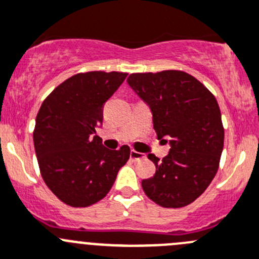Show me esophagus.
Wrapping results in <instances>:
<instances>
[{
    "label": "esophagus",
    "instance_id": "esophagus-1",
    "mask_svg": "<svg viewBox=\"0 0 259 259\" xmlns=\"http://www.w3.org/2000/svg\"><path fill=\"white\" fill-rule=\"evenodd\" d=\"M130 158H132L133 160H140V159H144L145 155L143 154V153H139L137 152V150L132 149L130 150Z\"/></svg>",
    "mask_w": 259,
    "mask_h": 259
}]
</instances>
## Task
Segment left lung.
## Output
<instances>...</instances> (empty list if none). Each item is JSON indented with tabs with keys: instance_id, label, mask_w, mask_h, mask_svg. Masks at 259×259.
<instances>
[{
	"instance_id": "1",
	"label": "left lung",
	"mask_w": 259,
	"mask_h": 259,
	"mask_svg": "<svg viewBox=\"0 0 259 259\" xmlns=\"http://www.w3.org/2000/svg\"><path fill=\"white\" fill-rule=\"evenodd\" d=\"M127 83L150 106L158 139L170 137L167 157L148 154L155 173L142 181L143 191L162 207L187 206L219 169L224 126L217 99L199 79L176 69L132 73Z\"/></svg>"
}]
</instances>
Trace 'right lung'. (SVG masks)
<instances>
[{
    "instance_id": "obj_1",
    "label": "right lung",
    "mask_w": 259,
    "mask_h": 259,
    "mask_svg": "<svg viewBox=\"0 0 259 259\" xmlns=\"http://www.w3.org/2000/svg\"><path fill=\"white\" fill-rule=\"evenodd\" d=\"M125 72L77 73L42 101L34 127V147L45 185L72 207L96 204L111 190L130 148L110 150L96 129L104 105L125 81Z\"/></svg>"
}]
</instances>
